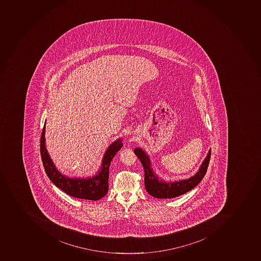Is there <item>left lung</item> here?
<instances>
[{
	"instance_id": "1",
	"label": "left lung",
	"mask_w": 261,
	"mask_h": 261,
	"mask_svg": "<svg viewBox=\"0 0 261 261\" xmlns=\"http://www.w3.org/2000/svg\"><path fill=\"white\" fill-rule=\"evenodd\" d=\"M134 152L140 160L145 169V187L147 193L156 198H173L194 189L206 174L211 158L210 149L206 158L199 167V169L194 175L186 179L167 182L159 177L153 171L151 160L144 149L137 147L134 149Z\"/></svg>"
}]
</instances>
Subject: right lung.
Instances as JSON below:
<instances>
[{
	"mask_svg": "<svg viewBox=\"0 0 261 261\" xmlns=\"http://www.w3.org/2000/svg\"><path fill=\"white\" fill-rule=\"evenodd\" d=\"M45 123L40 139V153L44 170L51 182L69 196L81 199L97 201L108 193L109 168L112 159L122 148V139L119 138L108 146L101 160V165L95 175L88 177H68L54 164L45 145Z\"/></svg>",
	"mask_w": 261,
	"mask_h": 261,
	"instance_id": "obj_1",
	"label": "right lung"
}]
</instances>
